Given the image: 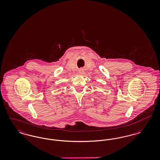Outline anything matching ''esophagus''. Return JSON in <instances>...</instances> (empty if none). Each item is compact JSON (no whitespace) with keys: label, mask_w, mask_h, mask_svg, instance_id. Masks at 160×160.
<instances>
[{"label":"esophagus","mask_w":160,"mask_h":160,"mask_svg":"<svg viewBox=\"0 0 160 160\" xmlns=\"http://www.w3.org/2000/svg\"><path fill=\"white\" fill-rule=\"evenodd\" d=\"M79 73L80 74H83L84 73V71L83 69H80V71H79Z\"/></svg>","instance_id":"obj_1"}]
</instances>
